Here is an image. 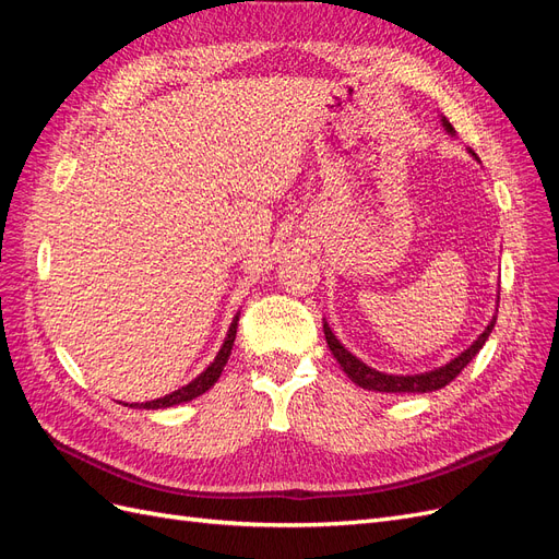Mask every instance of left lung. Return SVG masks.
I'll return each instance as SVG.
<instances>
[{
    "instance_id": "8db88e82",
    "label": "left lung",
    "mask_w": 559,
    "mask_h": 559,
    "mask_svg": "<svg viewBox=\"0 0 559 559\" xmlns=\"http://www.w3.org/2000/svg\"><path fill=\"white\" fill-rule=\"evenodd\" d=\"M443 128L450 134H454V128L450 126L445 116H443ZM468 154L476 158V154H473L471 148H468ZM495 321H497V317H492L487 329L478 335V341L473 343L468 349H464L460 357H454L452 361H448L441 368H433V370H427V373H415V376H389V373H380V370L366 366L361 359L354 357L349 349L343 347V343L333 335L326 321H324V335H326V343H329V349L333 352V357L337 359V364L343 366L347 378L354 384L370 389V392H384V394H427V392H436V389L450 384L456 376L462 373L466 364L483 349L489 333H492V329H495Z\"/></svg>"
}]
</instances>
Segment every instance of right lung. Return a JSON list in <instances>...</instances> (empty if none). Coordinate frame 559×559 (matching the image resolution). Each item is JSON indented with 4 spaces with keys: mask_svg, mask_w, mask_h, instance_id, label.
Returning a JSON list of instances; mask_svg holds the SVG:
<instances>
[{
    "mask_svg": "<svg viewBox=\"0 0 559 559\" xmlns=\"http://www.w3.org/2000/svg\"><path fill=\"white\" fill-rule=\"evenodd\" d=\"M238 319L240 314H235V319L230 321V329H228V335L226 341L222 345V349H218V354L214 357V361L202 370V373L191 380L189 384H183L181 389H175L173 394H165L156 401H146V403H130V408H146V411H158V408H173V405H179V403H186V401H193L198 399L200 394H205L210 386H214V382L222 378V370L224 366L228 364V357H230V349H233V343H235V333H238ZM128 405V403H123Z\"/></svg>",
    "mask_w": 559,
    "mask_h": 559,
    "instance_id": "obj_1",
    "label": "right lung"
}]
</instances>
